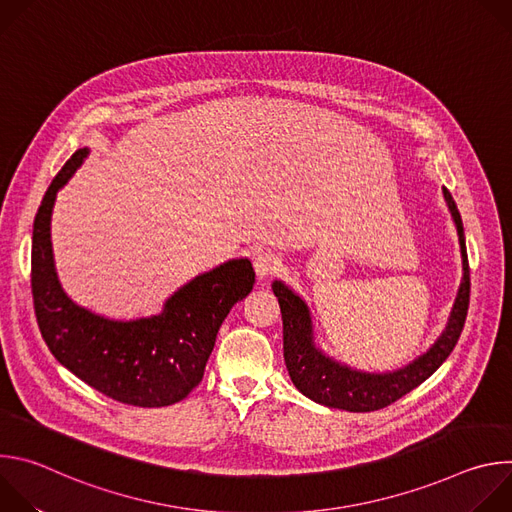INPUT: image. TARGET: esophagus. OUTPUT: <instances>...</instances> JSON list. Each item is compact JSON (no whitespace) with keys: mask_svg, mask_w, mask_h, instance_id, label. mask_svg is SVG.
Segmentation results:
<instances>
[{"mask_svg":"<svg viewBox=\"0 0 512 512\" xmlns=\"http://www.w3.org/2000/svg\"><path fill=\"white\" fill-rule=\"evenodd\" d=\"M279 265H281V261L273 253H257L253 259V267H255V273L259 279L273 275L279 269Z\"/></svg>","mask_w":512,"mask_h":512,"instance_id":"1","label":"esophagus"}]
</instances>
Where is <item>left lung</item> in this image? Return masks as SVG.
<instances>
[{"label": "left lung", "instance_id": "left-lung-1", "mask_svg": "<svg viewBox=\"0 0 512 512\" xmlns=\"http://www.w3.org/2000/svg\"><path fill=\"white\" fill-rule=\"evenodd\" d=\"M444 198L452 212L458 229L460 253H462V283L454 300L448 324L431 348L417 356L407 367L393 373H364L350 369L330 356H326L314 342L312 316L306 302L294 294L283 281H273V294L281 308L283 320V358L285 367L300 393L308 399L326 405L330 409H344L352 413L383 409L415 387L429 379L442 362L454 350L468 314L470 302V267L466 253V239L462 216L448 188H444Z\"/></svg>", "mask_w": 512, "mask_h": 512}]
</instances>
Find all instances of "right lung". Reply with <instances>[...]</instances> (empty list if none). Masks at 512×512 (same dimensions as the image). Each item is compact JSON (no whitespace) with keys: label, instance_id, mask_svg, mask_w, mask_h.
Listing matches in <instances>:
<instances>
[{"label":"right lung","instance_id":"obj_1","mask_svg":"<svg viewBox=\"0 0 512 512\" xmlns=\"http://www.w3.org/2000/svg\"><path fill=\"white\" fill-rule=\"evenodd\" d=\"M87 156L89 148L72 154L34 218L32 296L42 338L62 367L99 393L135 407L174 405L202 381L218 328L253 289V265L231 259L194 277L152 318L119 322L77 306L54 269L50 218L56 192Z\"/></svg>","mask_w":512,"mask_h":512}]
</instances>
